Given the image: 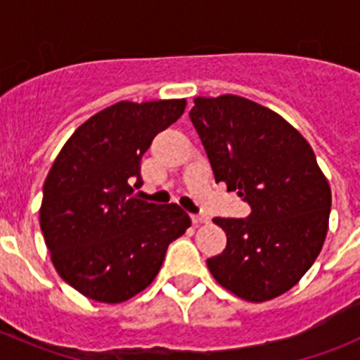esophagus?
Masks as SVG:
<instances>
[{"instance_id": "esophagus-1", "label": "esophagus", "mask_w": 360, "mask_h": 360, "mask_svg": "<svg viewBox=\"0 0 360 360\" xmlns=\"http://www.w3.org/2000/svg\"><path fill=\"white\" fill-rule=\"evenodd\" d=\"M191 221H193V225H202V224H207V218L202 214H193L191 216Z\"/></svg>"}]
</instances>
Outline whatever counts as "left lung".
Listing matches in <instances>:
<instances>
[{
  "mask_svg": "<svg viewBox=\"0 0 360 360\" xmlns=\"http://www.w3.org/2000/svg\"><path fill=\"white\" fill-rule=\"evenodd\" d=\"M216 182L250 205L247 218H214L227 232L209 257L212 278L250 303L290 290L328 232L332 191L304 136L276 111L238 95L196 97L189 113Z\"/></svg>",
  "mask_w": 360,
  "mask_h": 360,
  "instance_id": "obj_1",
  "label": "left lung"
}]
</instances>
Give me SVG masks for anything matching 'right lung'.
Listing matches in <instances>:
<instances>
[{"mask_svg":"<svg viewBox=\"0 0 360 360\" xmlns=\"http://www.w3.org/2000/svg\"><path fill=\"white\" fill-rule=\"evenodd\" d=\"M186 98L120 101L81 124L44 180L39 224L57 274L101 303H122L157 278L171 241L191 227L176 203L139 200L141 160Z\"/></svg>","mask_w":360,"mask_h":360,"instance_id":"1","label":"right lung"}]
</instances>
